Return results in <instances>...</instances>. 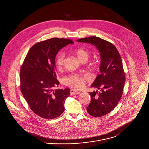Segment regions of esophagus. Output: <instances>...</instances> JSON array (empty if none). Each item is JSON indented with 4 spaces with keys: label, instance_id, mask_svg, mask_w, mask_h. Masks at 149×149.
Masks as SVG:
<instances>
[{
    "label": "esophagus",
    "instance_id": "obj_1",
    "mask_svg": "<svg viewBox=\"0 0 149 149\" xmlns=\"http://www.w3.org/2000/svg\"><path fill=\"white\" fill-rule=\"evenodd\" d=\"M80 93V92H79L78 91H77L75 89H71L70 90V94L71 95H75V94H78Z\"/></svg>",
    "mask_w": 149,
    "mask_h": 149
}]
</instances>
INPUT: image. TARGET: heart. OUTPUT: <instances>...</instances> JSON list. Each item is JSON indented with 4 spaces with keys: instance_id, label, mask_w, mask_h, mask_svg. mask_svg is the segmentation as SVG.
<instances>
[{
    "instance_id": "obj_1",
    "label": "heart",
    "mask_w": 149,
    "mask_h": 149,
    "mask_svg": "<svg viewBox=\"0 0 149 149\" xmlns=\"http://www.w3.org/2000/svg\"><path fill=\"white\" fill-rule=\"evenodd\" d=\"M75 54L78 57L79 60L82 62L83 61H87L89 58V53L86 50L83 48H79L74 51ZM65 54L63 52H60L57 54L55 63L57 68L60 70L64 65ZM88 77L85 74H72L71 75L64 78V84L74 89H81L85 84V82L88 80Z\"/></svg>"
}]
</instances>
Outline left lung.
Masks as SVG:
<instances>
[{"label": "left lung", "instance_id": "left-lung-1", "mask_svg": "<svg viewBox=\"0 0 149 149\" xmlns=\"http://www.w3.org/2000/svg\"><path fill=\"white\" fill-rule=\"evenodd\" d=\"M77 41L93 45L100 52V74L91 85L100 92H90L91 101L86 110L93 117H102L113 110L122 95L125 74L122 59L114 45L98 37L80 38Z\"/></svg>", "mask_w": 149, "mask_h": 149}]
</instances>
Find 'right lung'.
Returning a JSON list of instances; mask_svg holds the SVG:
<instances>
[{
  "mask_svg": "<svg viewBox=\"0 0 149 149\" xmlns=\"http://www.w3.org/2000/svg\"><path fill=\"white\" fill-rule=\"evenodd\" d=\"M71 40L52 38L36 43L29 50L20 72V88L31 109L45 119L55 118L64 112V103L70 90L55 89L57 80L55 57Z\"/></svg>",
  "mask_w": 149,
  "mask_h": 149,
  "instance_id": "add662e5",
  "label": "right lung"
}]
</instances>
